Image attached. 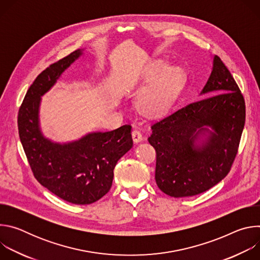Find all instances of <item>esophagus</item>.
Returning <instances> with one entry per match:
<instances>
[{"instance_id":"34e87169","label":"esophagus","mask_w":260,"mask_h":260,"mask_svg":"<svg viewBox=\"0 0 260 260\" xmlns=\"http://www.w3.org/2000/svg\"><path fill=\"white\" fill-rule=\"evenodd\" d=\"M143 139H144V138H143V136H142V134H141L140 131L135 129V131L133 132V140H134L135 143H140V142L143 141Z\"/></svg>"}]
</instances>
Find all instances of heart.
Segmentation results:
<instances>
[{"instance_id": "obj_1", "label": "heart", "mask_w": 260, "mask_h": 260, "mask_svg": "<svg viewBox=\"0 0 260 260\" xmlns=\"http://www.w3.org/2000/svg\"><path fill=\"white\" fill-rule=\"evenodd\" d=\"M181 79L182 72L178 67L168 68L165 62L157 63L149 77L153 84L139 98V109L149 116L165 112L177 93Z\"/></svg>"}]
</instances>
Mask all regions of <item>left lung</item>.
I'll list each match as a JSON object with an SVG mask.
<instances>
[{"label":"left lung","instance_id":"8db88e82","mask_svg":"<svg viewBox=\"0 0 260 260\" xmlns=\"http://www.w3.org/2000/svg\"><path fill=\"white\" fill-rule=\"evenodd\" d=\"M200 95L154 122L148 141L156 150L155 181L173 198L200 194L230 172L245 125V101L231 72L213 56Z\"/></svg>","mask_w":260,"mask_h":260}]
</instances>
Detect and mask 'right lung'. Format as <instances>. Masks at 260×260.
<instances>
[{
  "mask_svg": "<svg viewBox=\"0 0 260 260\" xmlns=\"http://www.w3.org/2000/svg\"><path fill=\"white\" fill-rule=\"evenodd\" d=\"M83 51L75 50L36 78L24 96L17 120L20 142L36 179L58 198L75 205L92 204L110 190L117 161L133 147L131 125L87 133L64 143L44 136L40 124L42 96Z\"/></svg>",
  "mask_w": 260,
  "mask_h": 260,
  "instance_id": "add662e5",
  "label": "right lung"
}]
</instances>
